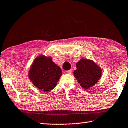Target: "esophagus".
I'll list each match as a JSON object with an SVG mask.
<instances>
[{
    "instance_id": "obj_1",
    "label": "esophagus",
    "mask_w": 128,
    "mask_h": 128,
    "mask_svg": "<svg viewBox=\"0 0 128 128\" xmlns=\"http://www.w3.org/2000/svg\"><path fill=\"white\" fill-rule=\"evenodd\" d=\"M66 74H72V70H66Z\"/></svg>"
}]
</instances>
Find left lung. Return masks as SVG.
I'll return each mask as SVG.
<instances>
[{"instance_id": "obj_1", "label": "left lung", "mask_w": 128, "mask_h": 128, "mask_svg": "<svg viewBox=\"0 0 128 128\" xmlns=\"http://www.w3.org/2000/svg\"><path fill=\"white\" fill-rule=\"evenodd\" d=\"M74 74L81 87L88 90L100 80L102 70L93 60L82 58L76 63Z\"/></svg>"}]
</instances>
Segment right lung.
Wrapping results in <instances>:
<instances>
[{
    "mask_svg": "<svg viewBox=\"0 0 128 128\" xmlns=\"http://www.w3.org/2000/svg\"><path fill=\"white\" fill-rule=\"evenodd\" d=\"M62 71L50 56L39 54L34 59L28 71V78L38 90L49 92L56 86Z\"/></svg>",
    "mask_w": 128,
    "mask_h": 128,
    "instance_id": "right-lung-1",
    "label": "right lung"
}]
</instances>
